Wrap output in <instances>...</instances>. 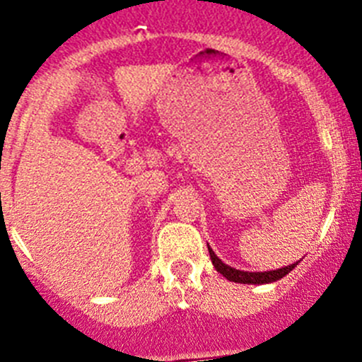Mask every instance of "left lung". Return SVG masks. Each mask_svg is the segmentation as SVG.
I'll list each match as a JSON object with an SVG mask.
<instances>
[{"label":"left lung","mask_w":362,"mask_h":362,"mask_svg":"<svg viewBox=\"0 0 362 362\" xmlns=\"http://www.w3.org/2000/svg\"><path fill=\"white\" fill-rule=\"evenodd\" d=\"M210 252V259H212V264L217 272H219L221 276L226 277L232 283H241V284H268V283H276V281L283 279L288 272H292L293 268L299 264V261L296 263L288 264V267L277 268V270H270V272H245V270H238V268H232L228 264H225L214 254V250L209 246Z\"/></svg>","instance_id":"1"}]
</instances>
